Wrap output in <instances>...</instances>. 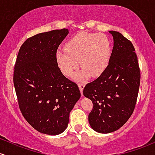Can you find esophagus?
<instances>
[{"label":"esophagus","mask_w":155,"mask_h":155,"mask_svg":"<svg viewBox=\"0 0 155 155\" xmlns=\"http://www.w3.org/2000/svg\"><path fill=\"white\" fill-rule=\"evenodd\" d=\"M78 86H79V90H80L81 96H83L82 92H83V89H84V83H79V84H78Z\"/></svg>","instance_id":"34e87169"}]
</instances>
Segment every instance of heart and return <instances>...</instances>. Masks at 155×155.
<instances>
[{
	"instance_id": "b5f03b06",
	"label": "heart",
	"mask_w": 155,
	"mask_h": 155,
	"mask_svg": "<svg viewBox=\"0 0 155 155\" xmlns=\"http://www.w3.org/2000/svg\"><path fill=\"white\" fill-rule=\"evenodd\" d=\"M110 54V40L106 35L83 31L71 37L64 49L57 51L56 62L66 76H72L80 62L83 69L76 78L81 80L91 74L96 76L103 73L108 65Z\"/></svg>"
}]
</instances>
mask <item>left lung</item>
Instances as JSON below:
<instances>
[{"label":"left lung","mask_w":155,"mask_h":155,"mask_svg":"<svg viewBox=\"0 0 155 155\" xmlns=\"http://www.w3.org/2000/svg\"><path fill=\"white\" fill-rule=\"evenodd\" d=\"M114 46L106 69L84 87L83 94L93 102L88 120L93 130L110 133L120 129L135 110L140 71L133 45L120 33L110 31Z\"/></svg>","instance_id":"left-lung-1"}]
</instances>
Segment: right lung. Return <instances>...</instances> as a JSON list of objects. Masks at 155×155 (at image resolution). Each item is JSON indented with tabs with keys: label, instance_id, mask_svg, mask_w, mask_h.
I'll list each match as a JSON object with an SVG mask.
<instances>
[{
	"label": "right lung",
	"instance_id": "obj_1",
	"mask_svg": "<svg viewBox=\"0 0 155 155\" xmlns=\"http://www.w3.org/2000/svg\"><path fill=\"white\" fill-rule=\"evenodd\" d=\"M67 28L31 37L20 47L14 70V85L20 111L38 132L56 135L67 128L69 115L80 98L78 85L62 74L56 62Z\"/></svg>",
	"mask_w": 155,
	"mask_h": 155
}]
</instances>
